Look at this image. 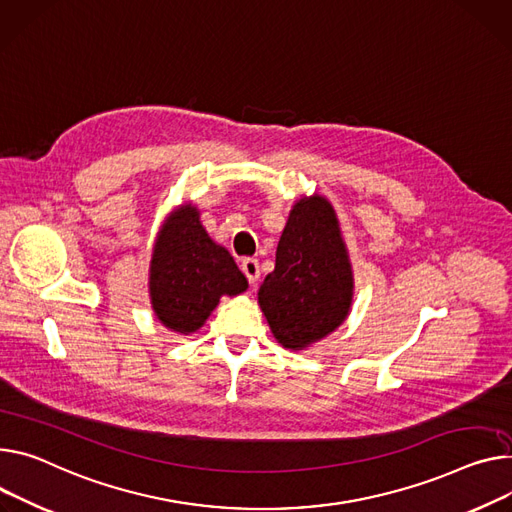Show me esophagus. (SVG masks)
<instances>
[{
    "mask_svg": "<svg viewBox=\"0 0 512 512\" xmlns=\"http://www.w3.org/2000/svg\"><path fill=\"white\" fill-rule=\"evenodd\" d=\"M240 266H242V272L246 274L248 283L254 285L258 281V277H260V264H258V260L256 258H244Z\"/></svg>",
    "mask_w": 512,
    "mask_h": 512,
    "instance_id": "esophagus-1",
    "label": "esophagus"
}]
</instances>
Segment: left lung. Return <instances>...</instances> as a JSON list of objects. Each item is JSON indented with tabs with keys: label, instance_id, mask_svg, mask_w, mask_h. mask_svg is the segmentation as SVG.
<instances>
[{
	"label": "left lung",
	"instance_id": "left-lung-1",
	"mask_svg": "<svg viewBox=\"0 0 512 512\" xmlns=\"http://www.w3.org/2000/svg\"><path fill=\"white\" fill-rule=\"evenodd\" d=\"M258 301L268 326L285 348H305L346 318L352 270L332 205L301 199L283 229L277 264L264 279Z\"/></svg>",
	"mask_w": 512,
	"mask_h": 512
}]
</instances>
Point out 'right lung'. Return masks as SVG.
Here are the masks:
<instances>
[{"label": "right lung", "instance_id": "obj_1", "mask_svg": "<svg viewBox=\"0 0 512 512\" xmlns=\"http://www.w3.org/2000/svg\"><path fill=\"white\" fill-rule=\"evenodd\" d=\"M248 281L231 254L217 246L186 205L160 231L149 270V295L157 320L174 332L199 330L221 295L246 291Z\"/></svg>", "mask_w": 512, "mask_h": 512}]
</instances>
